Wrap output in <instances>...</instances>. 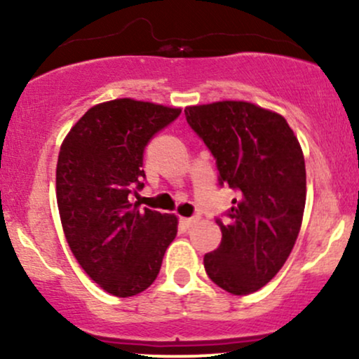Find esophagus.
Returning <instances> with one entry per match:
<instances>
[{"mask_svg": "<svg viewBox=\"0 0 359 359\" xmlns=\"http://www.w3.org/2000/svg\"><path fill=\"white\" fill-rule=\"evenodd\" d=\"M199 221V217H180V224L184 226V228H191L192 224H196V222Z\"/></svg>", "mask_w": 359, "mask_h": 359, "instance_id": "34e87169", "label": "esophagus"}]
</instances>
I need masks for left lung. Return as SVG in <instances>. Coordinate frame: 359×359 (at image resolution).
Wrapping results in <instances>:
<instances>
[{
  "instance_id": "left-lung-1",
  "label": "left lung",
  "mask_w": 359,
  "mask_h": 359,
  "mask_svg": "<svg viewBox=\"0 0 359 359\" xmlns=\"http://www.w3.org/2000/svg\"><path fill=\"white\" fill-rule=\"evenodd\" d=\"M209 148L219 185L238 192L226 219L216 217L222 240L204 255L209 278L234 295L270 282L294 248L306 208V162L285 118L245 101L191 106L184 111Z\"/></svg>"
}]
</instances>
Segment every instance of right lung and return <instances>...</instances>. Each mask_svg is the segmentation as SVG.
<instances>
[{
    "instance_id": "right-lung-1",
    "label": "right lung",
    "mask_w": 359,
    "mask_h": 359,
    "mask_svg": "<svg viewBox=\"0 0 359 359\" xmlns=\"http://www.w3.org/2000/svg\"><path fill=\"white\" fill-rule=\"evenodd\" d=\"M180 109L135 100L94 106L74 125L57 162V204L82 270L108 294L131 297L155 282L177 217L140 209L143 154Z\"/></svg>"
}]
</instances>
